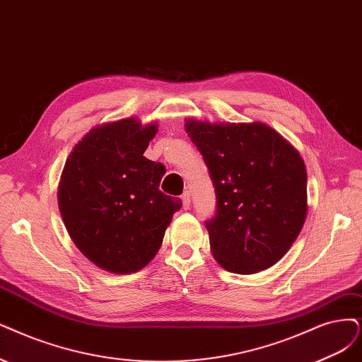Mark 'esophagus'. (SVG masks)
Masks as SVG:
<instances>
[{
	"label": "esophagus",
	"instance_id": "34e87169",
	"mask_svg": "<svg viewBox=\"0 0 362 362\" xmlns=\"http://www.w3.org/2000/svg\"><path fill=\"white\" fill-rule=\"evenodd\" d=\"M182 203H183V209L188 210L191 206V192L189 191H185L182 195Z\"/></svg>",
	"mask_w": 362,
	"mask_h": 362
}]
</instances>
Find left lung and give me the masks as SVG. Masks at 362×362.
Segmentation results:
<instances>
[{
  "label": "left lung",
  "instance_id": "1",
  "mask_svg": "<svg viewBox=\"0 0 362 362\" xmlns=\"http://www.w3.org/2000/svg\"><path fill=\"white\" fill-rule=\"evenodd\" d=\"M216 194L206 221L213 257L225 270L252 274L289 250L307 215V173L300 153L264 124L186 120Z\"/></svg>",
  "mask_w": 362,
  "mask_h": 362
}]
</instances>
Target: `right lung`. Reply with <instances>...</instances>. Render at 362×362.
Returning a JSON list of instances; mask_svg holds the SVG:
<instances>
[{"label":"right lung","mask_w":362,"mask_h":362,"mask_svg":"<svg viewBox=\"0 0 362 362\" xmlns=\"http://www.w3.org/2000/svg\"><path fill=\"white\" fill-rule=\"evenodd\" d=\"M156 125L122 119L90 129L66 159L58 189L65 228L101 269L129 274L156 255L182 199L160 192L163 163L143 156Z\"/></svg>","instance_id":"1"}]
</instances>
